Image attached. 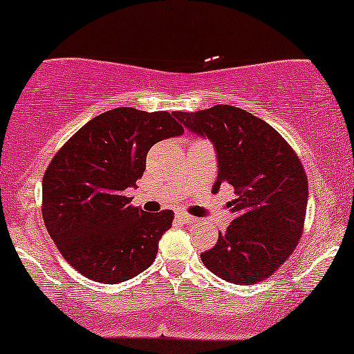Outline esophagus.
<instances>
[{"label":"esophagus","mask_w":354,"mask_h":354,"mask_svg":"<svg viewBox=\"0 0 354 354\" xmlns=\"http://www.w3.org/2000/svg\"><path fill=\"white\" fill-rule=\"evenodd\" d=\"M177 219L180 221V222H184V224H194V222H196L197 219L194 216H189V214H185V212H177Z\"/></svg>","instance_id":"34e87169"}]
</instances>
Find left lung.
Segmentation results:
<instances>
[{
    "label": "left lung",
    "instance_id": "8db88e82",
    "mask_svg": "<svg viewBox=\"0 0 354 354\" xmlns=\"http://www.w3.org/2000/svg\"><path fill=\"white\" fill-rule=\"evenodd\" d=\"M174 115L216 147L214 192L229 184L237 196L227 204L236 219L201 254L202 263L229 283H261L286 263L303 234L308 177L299 157L271 125L237 106Z\"/></svg>",
    "mask_w": 354,
    "mask_h": 354
}]
</instances>
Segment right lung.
Here are the masks:
<instances>
[{
    "label": "right lung",
    "instance_id": "add662e5",
    "mask_svg": "<svg viewBox=\"0 0 354 354\" xmlns=\"http://www.w3.org/2000/svg\"><path fill=\"white\" fill-rule=\"evenodd\" d=\"M184 133L169 112L118 106L85 124L51 158L43 176V221L71 268L118 284L156 261L172 210L150 214L129 205L150 147Z\"/></svg>",
    "mask_w": 354,
    "mask_h": 354
}]
</instances>
